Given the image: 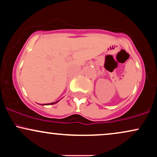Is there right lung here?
I'll return each instance as SVG.
<instances>
[{
  "label": "right lung",
  "instance_id": "1",
  "mask_svg": "<svg viewBox=\"0 0 157 157\" xmlns=\"http://www.w3.org/2000/svg\"><path fill=\"white\" fill-rule=\"evenodd\" d=\"M60 100H57V101H56L55 102H51V103H47V104H42V105H53V104H55V103H57L59 101H60Z\"/></svg>",
  "mask_w": 157,
  "mask_h": 157
}]
</instances>
